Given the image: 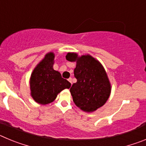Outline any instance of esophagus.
<instances>
[{
    "label": "esophagus",
    "mask_w": 146,
    "mask_h": 146,
    "mask_svg": "<svg viewBox=\"0 0 146 146\" xmlns=\"http://www.w3.org/2000/svg\"><path fill=\"white\" fill-rule=\"evenodd\" d=\"M72 78H71V77H70V78H69V79H68V80H69V82H70V83H71V84H72Z\"/></svg>",
    "instance_id": "esophagus-1"
}]
</instances>
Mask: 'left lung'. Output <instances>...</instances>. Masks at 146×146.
Wrapping results in <instances>:
<instances>
[{
	"label": "left lung",
	"instance_id": "obj_1",
	"mask_svg": "<svg viewBox=\"0 0 146 146\" xmlns=\"http://www.w3.org/2000/svg\"><path fill=\"white\" fill-rule=\"evenodd\" d=\"M66 58L76 62L77 82L70 88L76 106L87 113L103 106L110 95L111 85L101 63L90 55L78 56L74 52H68Z\"/></svg>",
	"mask_w": 146,
	"mask_h": 146
}]
</instances>
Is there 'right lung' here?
Wrapping results in <instances>:
<instances>
[{"mask_svg": "<svg viewBox=\"0 0 146 146\" xmlns=\"http://www.w3.org/2000/svg\"><path fill=\"white\" fill-rule=\"evenodd\" d=\"M55 54L50 52L37 64L30 79L32 98L37 103L47 104L56 99L58 94L71 83L61 77L59 72L53 69Z\"/></svg>", "mask_w": 146, "mask_h": 146, "instance_id": "add662e5", "label": "right lung"}]
</instances>
